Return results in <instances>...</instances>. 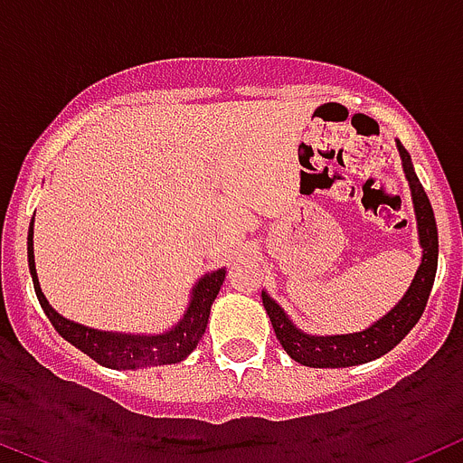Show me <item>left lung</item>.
Segmentation results:
<instances>
[{
  "label": "left lung",
  "instance_id": "obj_1",
  "mask_svg": "<svg viewBox=\"0 0 463 463\" xmlns=\"http://www.w3.org/2000/svg\"><path fill=\"white\" fill-rule=\"evenodd\" d=\"M399 153L406 178L411 183L417 232H420V243H422L424 250L422 264L417 269L411 289L390 313L384 315L383 320H378L366 331L345 334V336H308V334H301L288 320V315L282 313L280 306L269 294H261V301H264L267 315L271 317L276 338L294 362L313 366V369H341V366L366 364L371 359L383 357V354L390 353L392 347L399 345L406 338L408 331L417 325V320L422 317L433 288L436 269H439V229H436V218H433V208L429 203L427 192H424L422 183H420L415 169H412L411 155L401 143Z\"/></svg>",
  "mask_w": 463,
  "mask_h": 463
}]
</instances>
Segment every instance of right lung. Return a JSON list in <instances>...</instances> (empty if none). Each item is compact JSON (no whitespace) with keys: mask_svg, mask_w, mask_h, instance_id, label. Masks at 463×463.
<instances>
[{"mask_svg":"<svg viewBox=\"0 0 463 463\" xmlns=\"http://www.w3.org/2000/svg\"><path fill=\"white\" fill-rule=\"evenodd\" d=\"M34 222V220H32ZM32 234L34 229L30 227L27 234V260H30L32 282H34V292L39 298L41 308L48 315L51 325L62 338H67L71 345H76L80 353L92 357L94 362L109 369H138V366H162V364L183 362L187 354L202 341L203 331L208 325V315L211 306L218 297L220 288L224 282V269L213 271L199 280L192 289V301L187 308L185 317L166 334L159 336H127V334H109V331L88 329L83 325L69 322L67 317L57 315L46 301L43 292L39 288V278L34 269V248H32Z\"/></svg>","mask_w":463,"mask_h":463,"instance_id":"right-lung-1","label":"right lung"}]
</instances>
